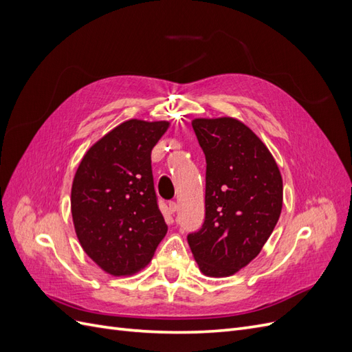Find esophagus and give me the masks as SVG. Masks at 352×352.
Listing matches in <instances>:
<instances>
[{"label": "esophagus", "mask_w": 352, "mask_h": 352, "mask_svg": "<svg viewBox=\"0 0 352 352\" xmlns=\"http://www.w3.org/2000/svg\"><path fill=\"white\" fill-rule=\"evenodd\" d=\"M168 211L172 212V214H175V212L177 211V204H176L175 201H170V202H168Z\"/></svg>", "instance_id": "obj_1"}]
</instances>
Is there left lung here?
<instances>
[{
	"label": "left lung",
	"instance_id": "8db88e82",
	"mask_svg": "<svg viewBox=\"0 0 352 352\" xmlns=\"http://www.w3.org/2000/svg\"><path fill=\"white\" fill-rule=\"evenodd\" d=\"M206 154V220L188 235L199 270L235 274L260 254L279 220L283 184L260 138L232 117L192 120Z\"/></svg>",
	"mask_w": 352,
	"mask_h": 352
}]
</instances>
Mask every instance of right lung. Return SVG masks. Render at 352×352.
<instances>
[{"instance_id": "right-lung-1", "label": "right lung", "mask_w": 352, "mask_h": 352, "mask_svg": "<svg viewBox=\"0 0 352 352\" xmlns=\"http://www.w3.org/2000/svg\"><path fill=\"white\" fill-rule=\"evenodd\" d=\"M168 122L127 120L94 144L76 170L72 216L83 251L113 276L151 260L167 225L154 189L151 151Z\"/></svg>"}]
</instances>
